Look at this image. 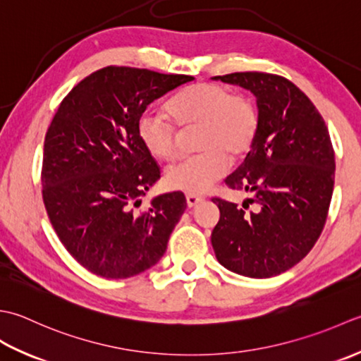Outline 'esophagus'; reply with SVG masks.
I'll return each instance as SVG.
<instances>
[{
	"mask_svg": "<svg viewBox=\"0 0 361 361\" xmlns=\"http://www.w3.org/2000/svg\"><path fill=\"white\" fill-rule=\"evenodd\" d=\"M185 200H187V205H188V207L191 209V207H196V205L202 201V197H200V196H196V195H191V193H190V195H187V196H185Z\"/></svg>",
	"mask_w": 361,
	"mask_h": 361,
	"instance_id": "obj_1",
	"label": "esophagus"
}]
</instances>
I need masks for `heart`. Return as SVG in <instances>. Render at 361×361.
<instances>
[{"instance_id":"b5f03b06","label":"heart","mask_w":361,"mask_h":361,"mask_svg":"<svg viewBox=\"0 0 361 361\" xmlns=\"http://www.w3.org/2000/svg\"><path fill=\"white\" fill-rule=\"evenodd\" d=\"M168 112L180 129L200 126L196 146L201 151L179 159L166 170L168 185L188 193L209 190L224 174L227 156H245L259 129L254 101L219 84L201 82L187 88L170 101ZM173 125L159 110L146 109L140 115L137 132L151 156L160 160L176 156L178 130Z\"/></svg>"}]
</instances>
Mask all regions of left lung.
<instances>
[{"instance_id":"left-lung-1","label":"left lung","mask_w":361,"mask_h":361,"mask_svg":"<svg viewBox=\"0 0 361 361\" xmlns=\"http://www.w3.org/2000/svg\"><path fill=\"white\" fill-rule=\"evenodd\" d=\"M251 90L259 129L243 164L227 176L251 191L237 204L212 197L219 221L212 232L218 262L233 273L264 279L293 268L324 229L335 182V152L324 120L307 94L283 76L262 71L215 76Z\"/></svg>"}]
</instances>
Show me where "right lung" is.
Instances as JSON below:
<instances>
[{"instance_id": "1", "label": "right lung", "mask_w": 361, "mask_h": 361, "mask_svg": "<svg viewBox=\"0 0 361 361\" xmlns=\"http://www.w3.org/2000/svg\"><path fill=\"white\" fill-rule=\"evenodd\" d=\"M193 79L110 65L73 87L53 116L43 145V204L59 240L90 273L132 277L165 254L187 202L173 191L138 209L160 166L137 123L154 99Z\"/></svg>"}]
</instances>
